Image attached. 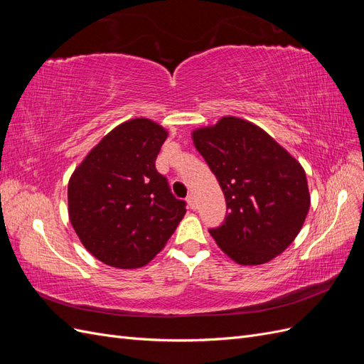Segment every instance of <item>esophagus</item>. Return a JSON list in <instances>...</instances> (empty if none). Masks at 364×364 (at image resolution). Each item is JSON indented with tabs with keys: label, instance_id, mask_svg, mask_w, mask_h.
Wrapping results in <instances>:
<instances>
[{
	"label": "esophagus",
	"instance_id": "esophagus-1",
	"mask_svg": "<svg viewBox=\"0 0 364 364\" xmlns=\"http://www.w3.org/2000/svg\"><path fill=\"white\" fill-rule=\"evenodd\" d=\"M186 202H188V205H190V208H191V209H196V208H197V203H196V196H194L193 193H190V194H188V197H186Z\"/></svg>",
	"mask_w": 364,
	"mask_h": 364
}]
</instances>
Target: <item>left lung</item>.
Segmentation results:
<instances>
[{
  "label": "left lung",
  "instance_id": "left-lung-1",
  "mask_svg": "<svg viewBox=\"0 0 364 364\" xmlns=\"http://www.w3.org/2000/svg\"><path fill=\"white\" fill-rule=\"evenodd\" d=\"M191 136L225 194V222L209 229L218 247L241 266L282 253L310 209L302 165L267 132L238 117L220 118Z\"/></svg>",
  "mask_w": 364,
  "mask_h": 364
}]
</instances>
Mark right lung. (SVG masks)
I'll use <instances>...</instances> for the list:
<instances>
[{
    "label": "right lung",
    "mask_w": 364,
    "mask_h": 364,
    "mask_svg": "<svg viewBox=\"0 0 364 364\" xmlns=\"http://www.w3.org/2000/svg\"><path fill=\"white\" fill-rule=\"evenodd\" d=\"M167 136L149 118L124 121L71 174L70 222L86 250L107 266H146L186 213L155 167Z\"/></svg>",
    "instance_id": "add662e5"
}]
</instances>
